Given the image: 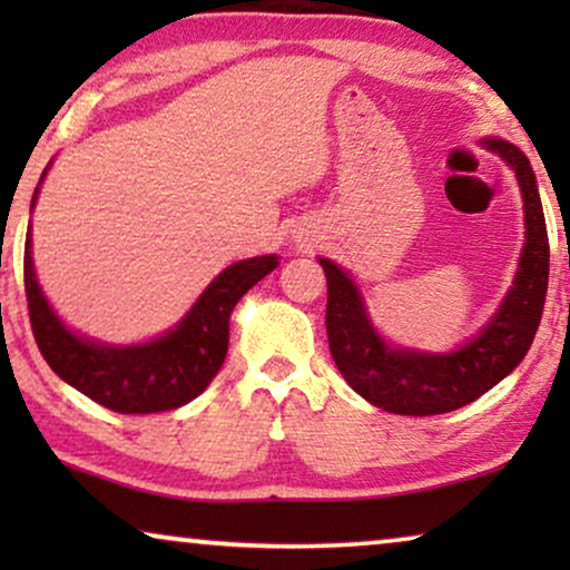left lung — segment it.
I'll list each match as a JSON object with an SVG mask.
<instances>
[{"label": "left lung", "mask_w": 570, "mask_h": 570, "mask_svg": "<svg viewBox=\"0 0 570 570\" xmlns=\"http://www.w3.org/2000/svg\"><path fill=\"white\" fill-rule=\"evenodd\" d=\"M482 145L517 170L524 197L527 244L513 287L478 337L446 355L389 347L371 326L347 272L330 259H318L326 275V337L334 363L363 400L394 415L428 417L474 402L524 361L540 326L550 244L534 170L527 155L505 139H482Z\"/></svg>", "instance_id": "1"}]
</instances>
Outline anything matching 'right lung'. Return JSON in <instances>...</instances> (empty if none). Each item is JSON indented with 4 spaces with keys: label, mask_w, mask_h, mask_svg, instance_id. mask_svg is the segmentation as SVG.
Instances as JSON below:
<instances>
[{
    "label": "right lung",
    "mask_w": 570,
    "mask_h": 570,
    "mask_svg": "<svg viewBox=\"0 0 570 570\" xmlns=\"http://www.w3.org/2000/svg\"><path fill=\"white\" fill-rule=\"evenodd\" d=\"M36 197L38 189L33 205ZM22 264H26L22 269H26L30 326L51 371L108 410L121 415H147V412L181 407L205 392L228 353L230 311L244 298L248 287L277 267V256H254L230 264L207 285L176 330L145 345L127 347L98 345L69 332L59 322L38 287L33 256H30V230Z\"/></svg>",
    "instance_id": "right-lung-1"
}]
</instances>
